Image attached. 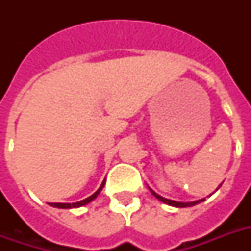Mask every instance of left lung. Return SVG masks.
Listing matches in <instances>:
<instances>
[{
	"label": "left lung",
	"instance_id": "1",
	"mask_svg": "<svg viewBox=\"0 0 251 251\" xmlns=\"http://www.w3.org/2000/svg\"><path fill=\"white\" fill-rule=\"evenodd\" d=\"M220 186H222V185H220ZM220 186H219V187H220ZM219 187H218V189H219ZM150 191L152 193L153 197H156V198L159 199V201H161L163 203H167V204H169V206H173V207H181V208H182V207L195 206V204H198V203H201V202H203V201H204V198H203V199H199V201H195V202H189V203L176 202V201H171V199H167V198H164V197H161V195L156 194V193H155L152 189H150Z\"/></svg>",
	"mask_w": 251,
	"mask_h": 251
}]
</instances>
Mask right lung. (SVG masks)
<instances>
[{
  "mask_svg": "<svg viewBox=\"0 0 251 251\" xmlns=\"http://www.w3.org/2000/svg\"><path fill=\"white\" fill-rule=\"evenodd\" d=\"M104 183H105V181H102L101 186L99 187L98 191H95L94 194L91 195V197H88V198L83 199V201H80V202H76V203H49L50 206L53 207H57V208H76V207H80V206H84V204H87V203L92 202L96 197L99 195V193L102 190V187H104Z\"/></svg>",
  "mask_w": 251,
  "mask_h": 251,
  "instance_id": "right-lung-1",
  "label": "right lung"
}]
</instances>
